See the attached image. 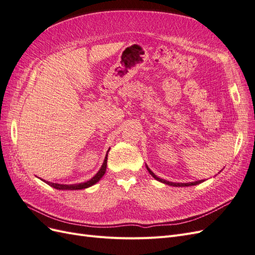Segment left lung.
Returning a JSON list of instances; mask_svg holds the SVG:
<instances>
[{"instance_id":"obj_1","label":"left lung","mask_w":255,"mask_h":255,"mask_svg":"<svg viewBox=\"0 0 255 255\" xmlns=\"http://www.w3.org/2000/svg\"><path fill=\"white\" fill-rule=\"evenodd\" d=\"M146 169H148V171H149V173L154 177V179L155 180H157V181H159V182H161V183H165V184H167V185H170V186H191V185H197V184H200V183H202L203 182V180L202 181H197V182H192V183H172V182H168V181H165V180H161V179H159V177H157L155 174H154L150 169L146 167Z\"/></svg>"}]
</instances>
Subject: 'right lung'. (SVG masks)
Listing matches in <instances>:
<instances>
[{"instance_id":"right-lung-1","label":"right lung","mask_w":255,"mask_h":255,"mask_svg":"<svg viewBox=\"0 0 255 255\" xmlns=\"http://www.w3.org/2000/svg\"><path fill=\"white\" fill-rule=\"evenodd\" d=\"M109 152V151H107ZM106 166H107V154H106V157L104 159V163L101 167V169H100L99 172L92 177L91 180L85 182V183H80V184H74V185H64V184H56V183H51V182H45L48 185H50V186L56 188V189H63V190H76V189H85L87 187H90L92 186V185H95L97 182L100 181V179L104 175L105 171H106Z\"/></svg>"}]
</instances>
